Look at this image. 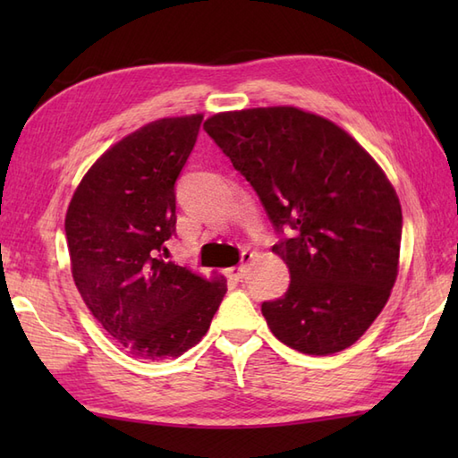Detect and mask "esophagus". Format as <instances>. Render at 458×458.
Listing matches in <instances>:
<instances>
[{
	"mask_svg": "<svg viewBox=\"0 0 458 458\" xmlns=\"http://www.w3.org/2000/svg\"><path fill=\"white\" fill-rule=\"evenodd\" d=\"M250 259H251L250 251H242V264L236 266V267L226 269V276H228L230 279H236V281L244 279V277L248 276V264H250Z\"/></svg>",
	"mask_w": 458,
	"mask_h": 458,
	"instance_id": "34e87169",
	"label": "esophagus"
}]
</instances>
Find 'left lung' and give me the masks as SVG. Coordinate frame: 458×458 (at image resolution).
Instances as JSON below:
<instances>
[{"mask_svg":"<svg viewBox=\"0 0 458 458\" xmlns=\"http://www.w3.org/2000/svg\"><path fill=\"white\" fill-rule=\"evenodd\" d=\"M204 130L279 236L291 284L261 303L271 333L315 356L354 344L397 277L402 207L384 171L338 125L291 106L216 114Z\"/></svg>","mask_w":458,"mask_h":458,"instance_id":"8db88e82","label":"left lung"}]
</instances>
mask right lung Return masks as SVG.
Returning <instances> with one entry per match:
<instances>
[{"label":"right lung","instance_id":"add662e5","mask_svg":"<svg viewBox=\"0 0 458 458\" xmlns=\"http://www.w3.org/2000/svg\"><path fill=\"white\" fill-rule=\"evenodd\" d=\"M202 115L143 125L106 151L68 204L64 232L72 277L94 318L135 358L187 352L207 335L226 293L167 261L174 184L197 143Z\"/></svg>","mask_w":458,"mask_h":458}]
</instances>
